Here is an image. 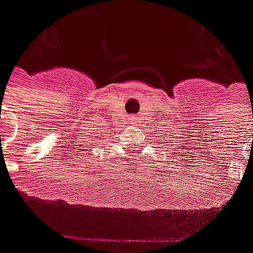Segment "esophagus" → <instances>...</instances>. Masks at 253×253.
<instances>
[{"label": "esophagus", "instance_id": "34e87169", "mask_svg": "<svg viewBox=\"0 0 253 253\" xmlns=\"http://www.w3.org/2000/svg\"><path fill=\"white\" fill-rule=\"evenodd\" d=\"M128 123L129 124H135V123H137V118H134V116H130V118H128Z\"/></svg>", "mask_w": 253, "mask_h": 253}]
</instances>
